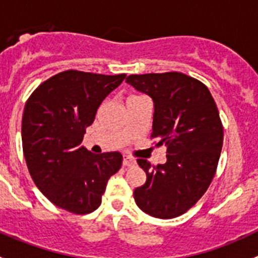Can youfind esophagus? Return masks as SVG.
Listing matches in <instances>:
<instances>
[{
    "instance_id": "1",
    "label": "esophagus",
    "mask_w": 258,
    "mask_h": 258,
    "mask_svg": "<svg viewBox=\"0 0 258 258\" xmlns=\"http://www.w3.org/2000/svg\"><path fill=\"white\" fill-rule=\"evenodd\" d=\"M135 163H136L135 158L130 157V156H123V160H122V165H123L124 167H130V166H134Z\"/></svg>"
}]
</instances>
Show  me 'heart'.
<instances>
[{"mask_svg": "<svg viewBox=\"0 0 258 258\" xmlns=\"http://www.w3.org/2000/svg\"><path fill=\"white\" fill-rule=\"evenodd\" d=\"M140 97H141V96H130L128 100H135V98H140ZM128 100H127V101H128Z\"/></svg>", "mask_w": 258, "mask_h": 258, "instance_id": "obj_1", "label": "heart"}]
</instances>
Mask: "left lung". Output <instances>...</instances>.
Masks as SVG:
<instances>
[{
    "instance_id": "left-lung-1",
    "label": "left lung",
    "mask_w": 258,
    "mask_h": 258,
    "mask_svg": "<svg viewBox=\"0 0 258 258\" xmlns=\"http://www.w3.org/2000/svg\"><path fill=\"white\" fill-rule=\"evenodd\" d=\"M126 82L152 98L151 137L167 147L163 165L137 160L147 178L135 201L152 217L175 218L204 196L216 173L223 144L217 106L201 81L181 72L130 75Z\"/></svg>"
}]
</instances>
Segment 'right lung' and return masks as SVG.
Segmentation results:
<instances>
[{
    "instance_id": "add662e5",
    "label": "right lung",
    "mask_w": 258,
    "mask_h": 258,
    "mask_svg": "<svg viewBox=\"0 0 258 258\" xmlns=\"http://www.w3.org/2000/svg\"><path fill=\"white\" fill-rule=\"evenodd\" d=\"M124 77L69 70L41 83L26 102L21 131L26 163L37 188L59 209L93 212L108 178L121 168L119 152L95 155L81 142L102 101Z\"/></svg>"
}]
</instances>
